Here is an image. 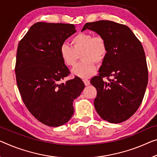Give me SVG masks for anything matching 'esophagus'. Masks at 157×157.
Here are the masks:
<instances>
[{"instance_id":"obj_1","label":"esophagus","mask_w":157,"mask_h":157,"mask_svg":"<svg viewBox=\"0 0 157 157\" xmlns=\"http://www.w3.org/2000/svg\"><path fill=\"white\" fill-rule=\"evenodd\" d=\"M83 83H84V84H85L86 86L90 85V81H89L88 79L84 78V79H83Z\"/></svg>"}]
</instances>
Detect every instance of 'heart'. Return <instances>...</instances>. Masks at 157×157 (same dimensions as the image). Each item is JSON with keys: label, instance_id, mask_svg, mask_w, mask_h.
Instances as JSON below:
<instances>
[{"label": "heart", "instance_id": "b5f03b06", "mask_svg": "<svg viewBox=\"0 0 157 157\" xmlns=\"http://www.w3.org/2000/svg\"><path fill=\"white\" fill-rule=\"evenodd\" d=\"M107 52V43L101 36H93L90 33L81 32L71 38V46L63 43L59 53L64 64L74 66L80 55L83 60L72 69L71 72L81 78H88L96 72V63H100Z\"/></svg>", "mask_w": 157, "mask_h": 157}]
</instances>
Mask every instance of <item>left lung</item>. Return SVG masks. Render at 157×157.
<instances>
[{
  "label": "left lung",
  "mask_w": 157,
  "mask_h": 157,
  "mask_svg": "<svg viewBox=\"0 0 157 157\" xmlns=\"http://www.w3.org/2000/svg\"><path fill=\"white\" fill-rule=\"evenodd\" d=\"M86 29L102 36L107 46L100 74L90 80L97 89L95 110L108 122L125 121L141 105L147 86L148 69L143 45L131 29L114 21L86 23L81 31Z\"/></svg>",
  "instance_id": "left-lung-1"
}]
</instances>
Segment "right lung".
<instances>
[{
	"instance_id": "right-lung-1",
	"label": "right lung",
	"mask_w": 157,
	"mask_h": 157,
	"mask_svg": "<svg viewBox=\"0 0 157 157\" xmlns=\"http://www.w3.org/2000/svg\"><path fill=\"white\" fill-rule=\"evenodd\" d=\"M76 31L71 24L37 22L19 43L15 65L19 91L31 114L48 126L70 120L74 100L85 88L78 76L60 82L70 73L60 56V47Z\"/></svg>"
}]
</instances>
